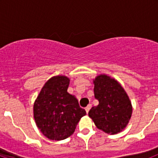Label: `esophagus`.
Returning a JSON list of instances; mask_svg holds the SVG:
<instances>
[{
  "label": "esophagus",
  "mask_w": 158,
  "mask_h": 158,
  "mask_svg": "<svg viewBox=\"0 0 158 158\" xmlns=\"http://www.w3.org/2000/svg\"><path fill=\"white\" fill-rule=\"evenodd\" d=\"M91 107H92V105L91 104H89V105L87 106V107H85V111H86V113H89V110L91 109Z\"/></svg>",
  "instance_id": "34e87169"
}]
</instances>
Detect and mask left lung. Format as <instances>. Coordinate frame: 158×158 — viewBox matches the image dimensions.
Wrapping results in <instances>:
<instances>
[{"label":"left lung","instance_id":"left-lung-1","mask_svg":"<svg viewBox=\"0 0 158 158\" xmlns=\"http://www.w3.org/2000/svg\"><path fill=\"white\" fill-rule=\"evenodd\" d=\"M95 98L99 104L93 107L89 116L98 129L110 135L122 131L132 115V105L126 91L114 78L100 74L93 80Z\"/></svg>","mask_w":158,"mask_h":158}]
</instances>
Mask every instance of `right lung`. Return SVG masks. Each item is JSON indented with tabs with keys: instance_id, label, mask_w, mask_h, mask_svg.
<instances>
[{
	"instance_id": "obj_1",
	"label": "right lung",
	"mask_w": 158,
	"mask_h": 158,
	"mask_svg": "<svg viewBox=\"0 0 158 158\" xmlns=\"http://www.w3.org/2000/svg\"><path fill=\"white\" fill-rule=\"evenodd\" d=\"M69 81L62 75L49 79L34 103L36 125L51 140H63L72 135L81 117L86 115L77 99L67 92Z\"/></svg>"
}]
</instances>
